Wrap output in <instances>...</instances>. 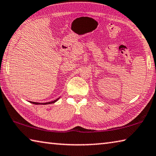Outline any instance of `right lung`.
I'll use <instances>...</instances> for the list:
<instances>
[{
  "instance_id": "1",
  "label": "right lung",
  "mask_w": 156,
  "mask_h": 156,
  "mask_svg": "<svg viewBox=\"0 0 156 156\" xmlns=\"http://www.w3.org/2000/svg\"><path fill=\"white\" fill-rule=\"evenodd\" d=\"M59 98H57L56 100H54V101L49 102H45V103H40V102H31V101H30V102H31V103H32V104H34V105H49V104L54 103V102H56Z\"/></svg>"
}]
</instances>
